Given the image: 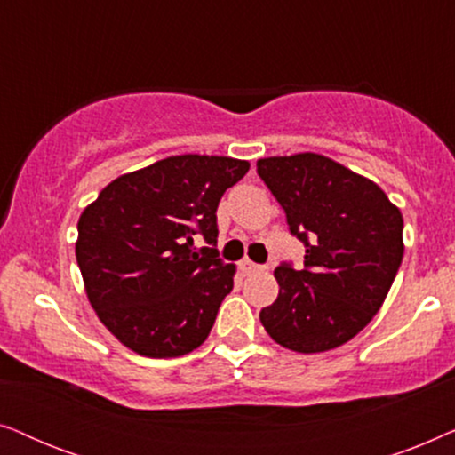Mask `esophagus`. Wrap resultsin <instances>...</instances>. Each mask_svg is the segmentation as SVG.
Returning <instances> with one entry per match:
<instances>
[{
    "mask_svg": "<svg viewBox=\"0 0 455 455\" xmlns=\"http://www.w3.org/2000/svg\"><path fill=\"white\" fill-rule=\"evenodd\" d=\"M240 269L244 271V273H252V271H259V269H260V265L252 263L251 259H244V260H240Z\"/></svg>",
    "mask_w": 455,
    "mask_h": 455,
    "instance_id": "1",
    "label": "esophagus"
}]
</instances>
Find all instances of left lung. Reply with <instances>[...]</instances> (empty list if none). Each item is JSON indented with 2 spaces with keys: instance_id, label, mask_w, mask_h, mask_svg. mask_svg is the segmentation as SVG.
<instances>
[{
  "instance_id": "obj_1",
  "label": "left lung",
  "mask_w": 455,
  "mask_h": 455,
  "mask_svg": "<svg viewBox=\"0 0 455 455\" xmlns=\"http://www.w3.org/2000/svg\"><path fill=\"white\" fill-rule=\"evenodd\" d=\"M257 173L307 248L304 267L275 269L279 296L260 310L277 344L333 350L379 313L403 257V220L375 182L316 153L257 161Z\"/></svg>"
}]
</instances>
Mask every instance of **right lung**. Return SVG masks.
Masks as SVG:
<instances>
[{
    "label": "right lung",
    "instance_id": "obj_1",
    "mask_svg": "<svg viewBox=\"0 0 455 455\" xmlns=\"http://www.w3.org/2000/svg\"><path fill=\"white\" fill-rule=\"evenodd\" d=\"M248 161L178 155L105 186L78 220L76 260L99 319L140 356L176 358L207 339L234 267L217 252V204ZM207 247L194 252V235Z\"/></svg>",
    "mask_w": 455,
    "mask_h": 455
}]
</instances>
